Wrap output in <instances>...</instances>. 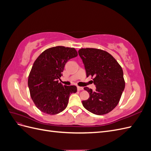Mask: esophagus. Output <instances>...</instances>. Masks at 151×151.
<instances>
[{"label":"esophagus","instance_id":"esophagus-1","mask_svg":"<svg viewBox=\"0 0 151 151\" xmlns=\"http://www.w3.org/2000/svg\"><path fill=\"white\" fill-rule=\"evenodd\" d=\"M77 90H78V91H81V90H83V87L77 86Z\"/></svg>","mask_w":151,"mask_h":151}]
</instances>
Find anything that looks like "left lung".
Here are the masks:
<instances>
[{
    "label": "left lung",
    "mask_w": 151,
    "mask_h": 151,
    "mask_svg": "<svg viewBox=\"0 0 151 151\" xmlns=\"http://www.w3.org/2000/svg\"><path fill=\"white\" fill-rule=\"evenodd\" d=\"M83 60L87 77H93L96 86L93 91L88 87L84 90L89 98L83 101V106L95 115H102L112 111L120 101L125 89L123 70L111 54L96 48H81L78 51Z\"/></svg>",
    "instance_id": "obj_1"
}]
</instances>
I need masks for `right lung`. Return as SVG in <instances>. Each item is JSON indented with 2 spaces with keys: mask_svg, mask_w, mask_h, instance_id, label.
<instances>
[{
  "mask_svg": "<svg viewBox=\"0 0 151 151\" xmlns=\"http://www.w3.org/2000/svg\"><path fill=\"white\" fill-rule=\"evenodd\" d=\"M77 56L74 48L62 46L45 50L35 61L28 77L31 97L41 111L56 115L66 108L76 86H63L58 83L65 63Z\"/></svg>",
  "mask_w": 151,
  "mask_h": 151,
  "instance_id": "right-lung-1",
  "label": "right lung"
}]
</instances>
